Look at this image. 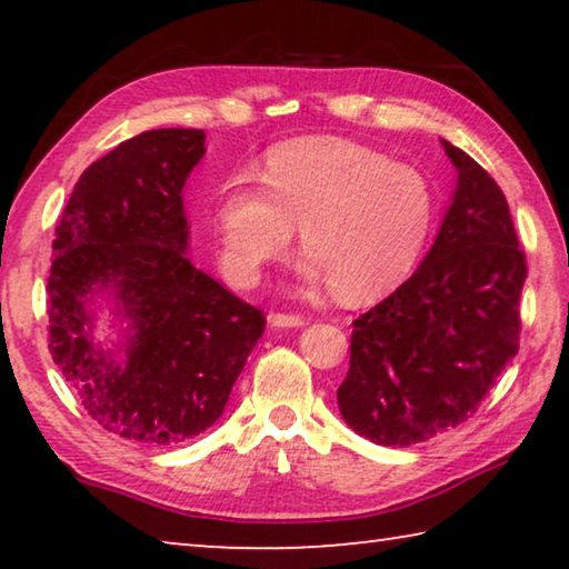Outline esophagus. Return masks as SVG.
<instances>
[{"instance_id":"obj_1","label":"esophagus","mask_w":569,"mask_h":569,"mask_svg":"<svg viewBox=\"0 0 569 569\" xmlns=\"http://www.w3.org/2000/svg\"><path fill=\"white\" fill-rule=\"evenodd\" d=\"M268 321H271V326H276V329H298V326L306 323V316H301V313H271V316H268Z\"/></svg>"}]
</instances>
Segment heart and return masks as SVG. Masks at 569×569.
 <instances>
[{"label":"heart","mask_w":569,"mask_h":569,"mask_svg":"<svg viewBox=\"0 0 569 569\" xmlns=\"http://www.w3.org/2000/svg\"><path fill=\"white\" fill-rule=\"evenodd\" d=\"M261 182L238 176L216 200L220 263L240 286L286 253L298 226L306 281L371 301L413 271L435 228V188L419 168L333 134L271 148Z\"/></svg>","instance_id":"heart-1"}]
</instances>
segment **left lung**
Segmentation results:
<instances>
[{"instance_id": "8db88e82", "label": "left lung", "mask_w": 569, "mask_h": 569, "mask_svg": "<svg viewBox=\"0 0 569 569\" xmlns=\"http://www.w3.org/2000/svg\"><path fill=\"white\" fill-rule=\"evenodd\" d=\"M441 146L457 190L439 236L409 281L353 321L336 391L346 423L383 447L469 419L519 351L527 261L507 198L465 150Z\"/></svg>"}]
</instances>
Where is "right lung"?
Returning <instances> with one entry per match:
<instances>
[{"instance_id": "add662e5", "label": "right lung", "mask_w": 569, "mask_h": 569, "mask_svg": "<svg viewBox=\"0 0 569 569\" xmlns=\"http://www.w3.org/2000/svg\"><path fill=\"white\" fill-rule=\"evenodd\" d=\"M203 156V130L140 132L82 172L54 230L50 353L84 411L140 445H178L213 427L266 329L261 308L186 256L182 186ZM100 290L131 321L124 362L91 339Z\"/></svg>"}]
</instances>
